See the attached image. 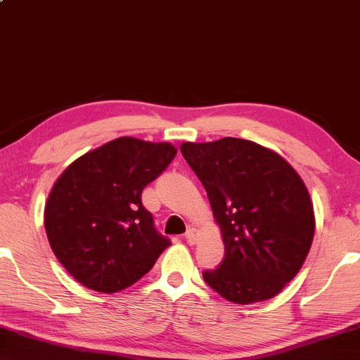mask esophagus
<instances>
[{
  "mask_svg": "<svg viewBox=\"0 0 360 360\" xmlns=\"http://www.w3.org/2000/svg\"><path fill=\"white\" fill-rule=\"evenodd\" d=\"M198 236H199V233L196 229H188L185 233V240L190 243V245H195V243L198 241Z\"/></svg>",
  "mask_w": 360,
  "mask_h": 360,
  "instance_id": "obj_1",
  "label": "esophagus"
}]
</instances>
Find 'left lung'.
<instances>
[{"label":"left lung","instance_id":"8db88e82","mask_svg":"<svg viewBox=\"0 0 360 360\" xmlns=\"http://www.w3.org/2000/svg\"><path fill=\"white\" fill-rule=\"evenodd\" d=\"M180 151L206 188L225 245L222 264L204 270V281L236 304L278 295L314 240V207L301 176L276 153L240 138L184 143Z\"/></svg>","mask_w":360,"mask_h":360}]
</instances>
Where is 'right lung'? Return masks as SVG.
<instances>
[{
    "label": "right lung",
    "mask_w": 360,
    "mask_h": 360,
    "mask_svg": "<svg viewBox=\"0 0 360 360\" xmlns=\"http://www.w3.org/2000/svg\"><path fill=\"white\" fill-rule=\"evenodd\" d=\"M169 143L122 136L72 162L48 196L45 229L58 261L86 288L117 292L170 245L141 193L174 161Z\"/></svg>",
    "instance_id": "add662e5"
}]
</instances>
